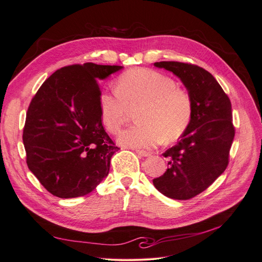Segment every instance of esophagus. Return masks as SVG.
<instances>
[{
  "mask_svg": "<svg viewBox=\"0 0 262 262\" xmlns=\"http://www.w3.org/2000/svg\"><path fill=\"white\" fill-rule=\"evenodd\" d=\"M136 152L140 155V156H143V157H147L150 155L149 152H146V150H143V149H136Z\"/></svg>",
  "mask_w": 262,
  "mask_h": 262,
  "instance_id": "obj_1",
  "label": "esophagus"
}]
</instances>
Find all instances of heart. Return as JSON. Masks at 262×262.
Returning a JSON list of instances; mask_svg holds the SVG:
<instances>
[{"label":"heart","mask_w":262,"mask_h":262,"mask_svg":"<svg viewBox=\"0 0 262 262\" xmlns=\"http://www.w3.org/2000/svg\"><path fill=\"white\" fill-rule=\"evenodd\" d=\"M138 108L140 124L119 134V144L149 148L164 139L175 141L187 130L193 114L191 96L171 77L149 69L128 71L118 78L117 90L99 96L101 122L110 133L119 132L130 110Z\"/></svg>","instance_id":"heart-1"}]
</instances>
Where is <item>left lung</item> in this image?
Here are the masks:
<instances>
[{
  "mask_svg": "<svg viewBox=\"0 0 262 262\" xmlns=\"http://www.w3.org/2000/svg\"><path fill=\"white\" fill-rule=\"evenodd\" d=\"M154 67L180 78L191 96L193 114L178 143L163 153L169 160L168 168L153 184L170 199L188 200L227 167L235 136L232 104L214 76L200 67L175 61L155 62Z\"/></svg>",
  "mask_w": 262,
  "mask_h": 262,
  "instance_id": "1",
  "label": "left lung"
}]
</instances>
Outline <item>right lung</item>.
<instances>
[{
    "mask_svg": "<svg viewBox=\"0 0 262 262\" xmlns=\"http://www.w3.org/2000/svg\"><path fill=\"white\" fill-rule=\"evenodd\" d=\"M122 69L92 62L62 68L31 100L23 132L27 165L53 195L89 194L108 176L119 147L102 126L97 82Z\"/></svg>",
    "mask_w": 262,
    "mask_h": 262,
    "instance_id": "obj_1",
    "label": "right lung"
}]
</instances>
